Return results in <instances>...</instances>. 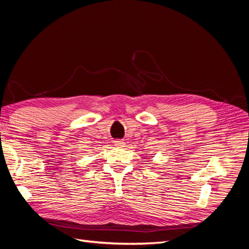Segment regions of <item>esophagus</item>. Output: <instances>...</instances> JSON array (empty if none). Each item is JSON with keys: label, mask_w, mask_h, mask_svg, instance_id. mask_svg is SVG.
I'll return each mask as SVG.
<instances>
[{"label": "esophagus", "mask_w": 249, "mask_h": 249, "mask_svg": "<svg viewBox=\"0 0 249 249\" xmlns=\"http://www.w3.org/2000/svg\"><path fill=\"white\" fill-rule=\"evenodd\" d=\"M115 145L118 147H122V146H124V142L123 141H115Z\"/></svg>", "instance_id": "obj_1"}]
</instances>
